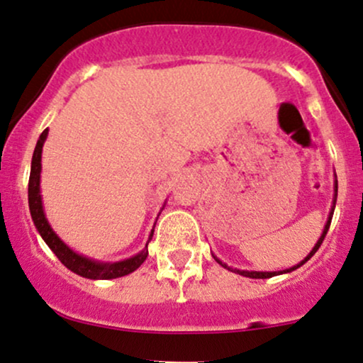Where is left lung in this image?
Instances as JSON below:
<instances>
[{"label":"left lung","mask_w":363,"mask_h":363,"mask_svg":"<svg viewBox=\"0 0 363 363\" xmlns=\"http://www.w3.org/2000/svg\"><path fill=\"white\" fill-rule=\"evenodd\" d=\"M336 197H337V180H335V199H333V207H331V213H329V218H328V223H325V226H324V231H323V235H320V238L317 240V243H315V247L312 248L311 250V254L307 255V257H305L302 262L300 264H296V266H293V267H290V269H284V271H272V272H267V271H242V269H233V267H230V266H226L225 262H221V260H219L218 257H214L216 259V262H219L221 264L223 267H225V269H228V271H231V272H236V274H242V276H245V278H254V279H267V278H272V276H278V274H284V272H291V271H295V269H298L300 266H303L305 262H307L308 259L312 257L313 254H315L317 250H319V247H320V243H323V240L325 238V235H328V230H329V225H331V219H333V213H335V207H336Z\"/></svg>","instance_id":"8db88e82"}]
</instances>
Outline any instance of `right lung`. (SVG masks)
<instances>
[{"instance_id": "right-lung-1", "label": "right lung", "mask_w": 363, "mask_h": 363, "mask_svg": "<svg viewBox=\"0 0 363 363\" xmlns=\"http://www.w3.org/2000/svg\"><path fill=\"white\" fill-rule=\"evenodd\" d=\"M48 137V128L40 133L38 144H35L34 156H32V164H30V178H28V209H30L32 221H34L35 228L43 236L44 242L48 243V247L55 252V255L61 260L63 266H67L68 269L75 272V274L82 276L87 279H115L121 278V276H127L130 272H133L140 267V264L147 259V245L142 248V252H138L133 257L120 260V262H99V260H92L84 255H79L77 252H73L70 247L65 242H61L58 235L52 231L50 223H48L46 214L43 209V199H40V156H43V145L44 140ZM164 209V207H162ZM156 226V225H154ZM154 230L150 231L147 243L152 240Z\"/></svg>"}]
</instances>
